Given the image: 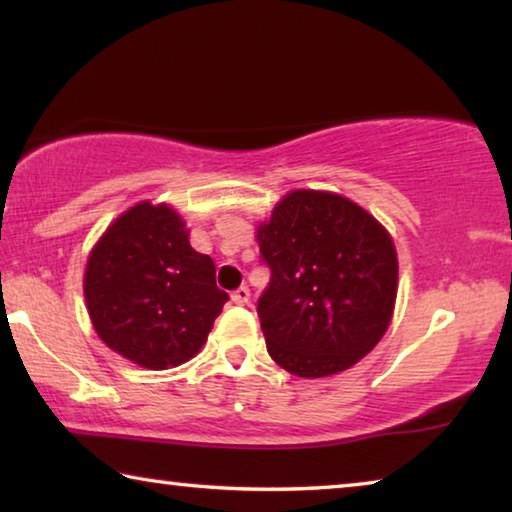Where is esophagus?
<instances>
[{
    "label": "esophagus",
    "mask_w": 512,
    "mask_h": 512,
    "mask_svg": "<svg viewBox=\"0 0 512 512\" xmlns=\"http://www.w3.org/2000/svg\"><path fill=\"white\" fill-rule=\"evenodd\" d=\"M248 300H250L248 287H239L235 293H232V302H235V305H248Z\"/></svg>",
    "instance_id": "obj_1"
}]
</instances>
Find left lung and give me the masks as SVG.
Listing matches in <instances>:
<instances>
[{
    "label": "left lung",
    "mask_w": 512,
    "mask_h": 512,
    "mask_svg": "<svg viewBox=\"0 0 512 512\" xmlns=\"http://www.w3.org/2000/svg\"><path fill=\"white\" fill-rule=\"evenodd\" d=\"M271 282L257 300L266 350L298 377H329L375 348L391 323L397 253L375 216L339 194L298 189L257 228Z\"/></svg>",
    "instance_id": "1"
}]
</instances>
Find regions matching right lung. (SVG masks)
<instances>
[{"label": "right lung", "mask_w": 512, "mask_h": 512, "mask_svg": "<svg viewBox=\"0 0 512 512\" xmlns=\"http://www.w3.org/2000/svg\"><path fill=\"white\" fill-rule=\"evenodd\" d=\"M83 293L99 339L149 370L198 354L228 302L212 257L189 246L178 212L149 201L103 232L85 266Z\"/></svg>", "instance_id": "right-lung-1"}]
</instances>
